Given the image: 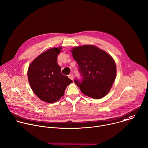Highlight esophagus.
Here are the masks:
<instances>
[{"mask_svg": "<svg viewBox=\"0 0 148 148\" xmlns=\"http://www.w3.org/2000/svg\"><path fill=\"white\" fill-rule=\"evenodd\" d=\"M68 77H69V78H70L71 79L73 80V79H74V75H73V73H71L70 74H69Z\"/></svg>", "mask_w": 148, "mask_h": 148, "instance_id": "34e87169", "label": "esophagus"}]
</instances>
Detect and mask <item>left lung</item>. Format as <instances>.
Wrapping results in <instances>:
<instances>
[{"instance_id": "1", "label": "left lung", "mask_w": 148, "mask_h": 148, "mask_svg": "<svg viewBox=\"0 0 148 148\" xmlns=\"http://www.w3.org/2000/svg\"><path fill=\"white\" fill-rule=\"evenodd\" d=\"M82 77L75 84L85 95L99 99L110 91L116 77V65L107 52L94 45L74 47L71 51Z\"/></svg>"}]
</instances>
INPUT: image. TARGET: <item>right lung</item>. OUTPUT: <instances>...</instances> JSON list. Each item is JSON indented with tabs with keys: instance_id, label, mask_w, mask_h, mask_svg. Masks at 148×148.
Segmentation results:
<instances>
[{
	"instance_id": "add662e5",
	"label": "right lung",
	"mask_w": 148,
	"mask_h": 148,
	"mask_svg": "<svg viewBox=\"0 0 148 148\" xmlns=\"http://www.w3.org/2000/svg\"><path fill=\"white\" fill-rule=\"evenodd\" d=\"M62 46L53 47L43 52L29 66L28 79L35 94L42 101L54 103L64 95L66 87L73 82L63 75L58 64V55Z\"/></svg>"
}]
</instances>
